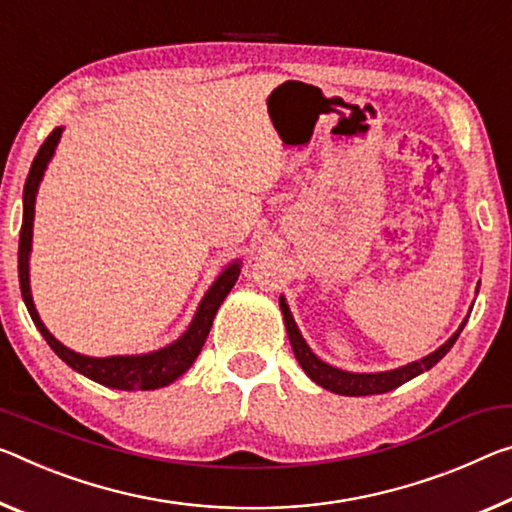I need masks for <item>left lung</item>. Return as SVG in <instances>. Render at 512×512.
I'll return each mask as SVG.
<instances>
[{
    "label": "left lung",
    "instance_id": "1",
    "mask_svg": "<svg viewBox=\"0 0 512 512\" xmlns=\"http://www.w3.org/2000/svg\"><path fill=\"white\" fill-rule=\"evenodd\" d=\"M476 294H478V287H476ZM280 310H282V319H285V328H287L291 348H294V355H296L300 367H303V371L314 380L316 385H321L323 389H328V392H335V394H342V396L385 394V392H392V389H396L403 383H408V380L417 378L419 373H424L431 367H435V364L451 351V346L456 344V339L460 337V332H462V328H465V323L469 319V314H467L465 321H462L458 326V330L453 332V335L446 339V342L440 348H435L433 353H428L426 358L403 364V367H399V369L360 373V371H344L339 367H332V364L323 362L319 355H316L312 348L307 346L305 337L300 335V330L296 326L294 314H291L285 296H280ZM469 312H472V310H469Z\"/></svg>",
    "mask_w": 512,
    "mask_h": 512
}]
</instances>
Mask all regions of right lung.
I'll return each mask as SVG.
<instances>
[{"mask_svg": "<svg viewBox=\"0 0 512 512\" xmlns=\"http://www.w3.org/2000/svg\"><path fill=\"white\" fill-rule=\"evenodd\" d=\"M63 127H56L54 132L47 136V141L40 145L34 164L29 168L27 182H24L22 193V230H20V248H18V275H20V291L22 300L27 305L31 314V321L36 323L40 335L45 337V342L50 344L52 351L68 364L70 369H75L81 376L95 380L104 387L111 389H125V392H134V389H159L173 383L191 369V364L202 351V346L207 342L209 330H212L214 316L218 307L230 294L234 282L239 280L241 273V259H232L225 269L216 275L212 287L205 291V296L198 303V310L193 314L189 323L180 337L173 344H166L150 353L139 355H109V358H93V355H81L72 348L63 346L50 330L45 328V323L40 321L38 310L34 305V296H31L29 285V257H31V241H34V214H36V196L38 186L43 182L45 170L50 166V161L56 152V145L61 141Z\"/></svg>", "mask_w": 512, "mask_h": 512, "instance_id": "add662e5", "label": "right lung"}]
</instances>
